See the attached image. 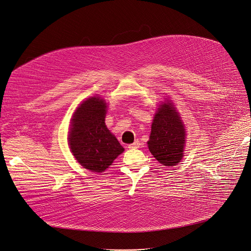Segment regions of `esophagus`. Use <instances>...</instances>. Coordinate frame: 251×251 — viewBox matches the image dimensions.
Segmentation results:
<instances>
[{
    "mask_svg": "<svg viewBox=\"0 0 251 251\" xmlns=\"http://www.w3.org/2000/svg\"><path fill=\"white\" fill-rule=\"evenodd\" d=\"M139 145H140V143H139V141L138 140H135L133 143H131V144H128V148L129 149H133V148H138L139 147Z\"/></svg>",
    "mask_w": 251,
    "mask_h": 251,
    "instance_id": "1",
    "label": "esophagus"
}]
</instances>
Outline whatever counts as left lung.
I'll return each instance as SVG.
<instances>
[{"label":"left lung","mask_w":251,"mask_h":251,"mask_svg":"<svg viewBox=\"0 0 251 251\" xmlns=\"http://www.w3.org/2000/svg\"><path fill=\"white\" fill-rule=\"evenodd\" d=\"M185 128L172 103H164L155 114L147 141L149 151L164 166H174L184 154Z\"/></svg>","instance_id":"left-lung-1"}]
</instances>
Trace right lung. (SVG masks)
Returning a JSON list of instances; mask_svg holds the SVG:
<instances>
[{
	"label": "right lung",
	"instance_id": "right-lung-1",
	"mask_svg": "<svg viewBox=\"0 0 251 251\" xmlns=\"http://www.w3.org/2000/svg\"><path fill=\"white\" fill-rule=\"evenodd\" d=\"M107 104L103 99H87L73 115L69 134L70 149L86 169L103 172L124 151V147L105 125Z\"/></svg>",
	"mask_w": 251,
	"mask_h": 251
}]
</instances>
